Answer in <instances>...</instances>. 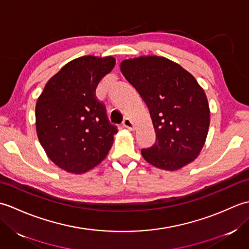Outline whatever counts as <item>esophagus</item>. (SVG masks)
I'll return each instance as SVG.
<instances>
[{"label": "esophagus", "instance_id": "34e87169", "mask_svg": "<svg viewBox=\"0 0 249 249\" xmlns=\"http://www.w3.org/2000/svg\"><path fill=\"white\" fill-rule=\"evenodd\" d=\"M123 126L125 128H127V129H129V130H134V128H135V125H134V123H133V121H131L130 119H128V118H125L124 119V121H123Z\"/></svg>", "mask_w": 249, "mask_h": 249}]
</instances>
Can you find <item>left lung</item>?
<instances>
[{"label": "left lung", "mask_w": 249, "mask_h": 249, "mask_svg": "<svg viewBox=\"0 0 249 249\" xmlns=\"http://www.w3.org/2000/svg\"><path fill=\"white\" fill-rule=\"evenodd\" d=\"M120 68L146 104L156 133L155 143L141 150L144 160L168 171L194 161L210 126L208 98L195 77L157 55L124 60Z\"/></svg>", "instance_id": "8db88e82"}]
</instances>
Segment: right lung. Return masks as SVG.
<instances>
[{"instance_id":"add662e5","label":"right lung","mask_w":249,"mask_h":249,"mask_svg":"<svg viewBox=\"0 0 249 249\" xmlns=\"http://www.w3.org/2000/svg\"><path fill=\"white\" fill-rule=\"evenodd\" d=\"M114 65L113 56L78 57L49 79L37 99V137L47 156L63 170H91L112 146L118 130L95 91Z\"/></svg>"}]
</instances>
